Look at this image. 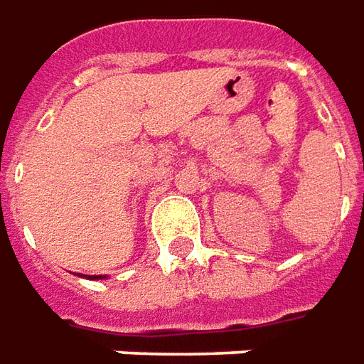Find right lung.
Masks as SVG:
<instances>
[{
	"mask_svg": "<svg viewBox=\"0 0 364 364\" xmlns=\"http://www.w3.org/2000/svg\"><path fill=\"white\" fill-rule=\"evenodd\" d=\"M76 276H80V274H76ZM84 278H88V280H105L107 276H84Z\"/></svg>",
	"mask_w": 364,
	"mask_h": 364,
	"instance_id": "right-lung-1",
	"label": "right lung"
}]
</instances>
